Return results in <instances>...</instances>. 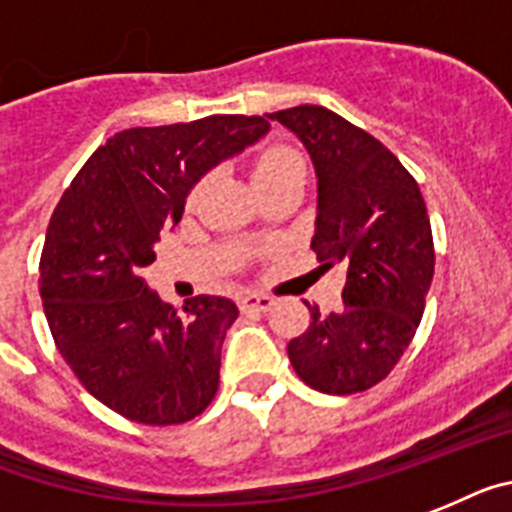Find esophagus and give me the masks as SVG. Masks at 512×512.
Segmentation results:
<instances>
[{"label": "esophagus", "instance_id": "34e87169", "mask_svg": "<svg viewBox=\"0 0 512 512\" xmlns=\"http://www.w3.org/2000/svg\"><path fill=\"white\" fill-rule=\"evenodd\" d=\"M239 307H242V312H268L273 307V299L265 294H244L239 299Z\"/></svg>", "mask_w": 512, "mask_h": 512}]
</instances>
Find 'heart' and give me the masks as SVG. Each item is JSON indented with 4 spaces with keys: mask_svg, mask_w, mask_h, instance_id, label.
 I'll return each instance as SVG.
<instances>
[{
    "mask_svg": "<svg viewBox=\"0 0 512 512\" xmlns=\"http://www.w3.org/2000/svg\"><path fill=\"white\" fill-rule=\"evenodd\" d=\"M304 176H307V161L299 150L289 145H270L252 163V182L257 190L283 179H304Z\"/></svg>",
    "mask_w": 512,
    "mask_h": 512,
    "instance_id": "obj_1",
    "label": "heart"
}]
</instances>
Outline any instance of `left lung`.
Masks as SVG:
<instances>
[{
	"instance_id": "8db88e82",
	"label": "left lung",
	"mask_w": 512,
	"mask_h": 512,
	"mask_svg": "<svg viewBox=\"0 0 512 512\" xmlns=\"http://www.w3.org/2000/svg\"><path fill=\"white\" fill-rule=\"evenodd\" d=\"M307 148L317 176L312 249L325 268L343 265V309L320 315L289 341L309 388L351 395L372 388L409 349L435 276V247L414 176L380 140L325 106L265 114Z\"/></svg>"
}]
</instances>
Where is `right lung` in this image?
<instances>
[{
	"instance_id": "obj_1",
	"label": "right lung",
	"mask_w": 512,
	"mask_h": 512,
	"mask_svg": "<svg viewBox=\"0 0 512 512\" xmlns=\"http://www.w3.org/2000/svg\"><path fill=\"white\" fill-rule=\"evenodd\" d=\"M268 130L263 117L216 114L117 132L51 216L38 278L51 336L85 390L132 422H190L216 395L236 304L195 296L176 312L140 273L192 187Z\"/></svg>"
}]
</instances>
